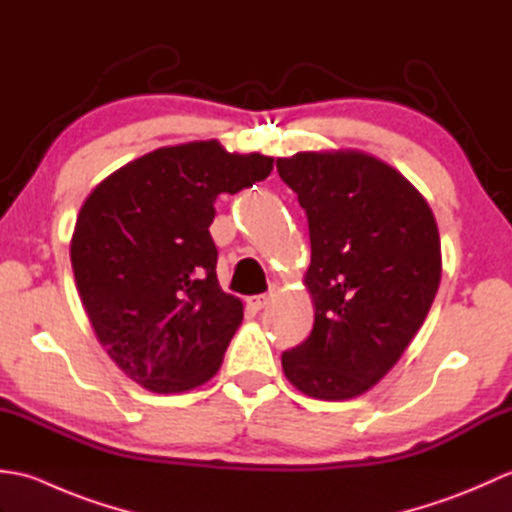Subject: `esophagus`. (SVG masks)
I'll use <instances>...</instances> for the list:
<instances>
[{
  "mask_svg": "<svg viewBox=\"0 0 512 512\" xmlns=\"http://www.w3.org/2000/svg\"><path fill=\"white\" fill-rule=\"evenodd\" d=\"M270 299H273V292H266V295H257V297L250 299V306H253L255 310H262V308L268 306Z\"/></svg>",
  "mask_w": 512,
  "mask_h": 512,
  "instance_id": "34e87169",
  "label": "esophagus"
}]
</instances>
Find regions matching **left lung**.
<instances>
[{"instance_id":"obj_1","label":"left lung","mask_w":512,"mask_h":512,"mask_svg":"<svg viewBox=\"0 0 512 512\" xmlns=\"http://www.w3.org/2000/svg\"><path fill=\"white\" fill-rule=\"evenodd\" d=\"M308 215L312 332L281 354L303 394L350 400L398 363L440 286L438 224L420 191L365 151L277 158Z\"/></svg>"}]
</instances>
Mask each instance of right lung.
Returning <instances> with one entry per match:
<instances>
[{
    "label": "right lung",
    "instance_id": "obj_1",
    "mask_svg": "<svg viewBox=\"0 0 512 512\" xmlns=\"http://www.w3.org/2000/svg\"><path fill=\"white\" fill-rule=\"evenodd\" d=\"M270 171L273 158L195 140L127 162L83 202L76 290L96 339L138 385L180 394L217 374L244 306L217 284L213 204Z\"/></svg>",
    "mask_w": 512,
    "mask_h": 512
}]
</instances>
